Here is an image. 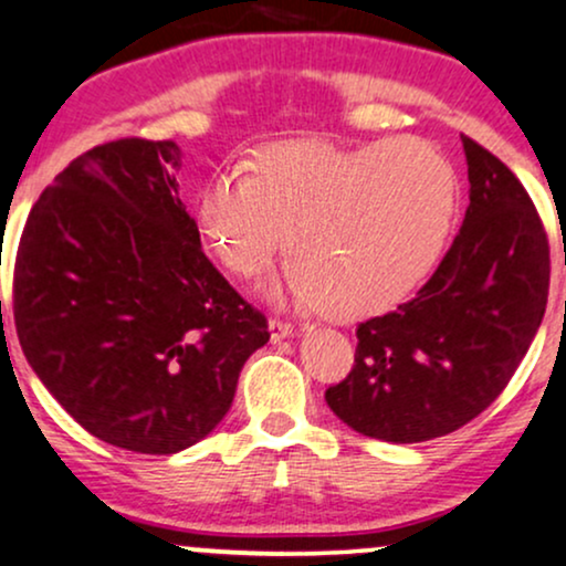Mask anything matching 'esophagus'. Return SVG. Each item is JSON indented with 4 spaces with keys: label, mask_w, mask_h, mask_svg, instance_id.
<instances>
[{
    "label": "esophagus",
    "mask_w": 566,
    "mask_h": 566,
    "mask_svg": "<svg viewBox=\"0 0 566 566\" xmlns=\"http://www.w3.org/2000/svg\"><path fill=\"white\" fill-rule=\"evenodd\" d=\"M269 333H271V340L279 343V340H284V337H290L292 333H295V324L282 322V319H269Z\"/></svg>",
    "instance_id": "34e87169"
}]
</instances>
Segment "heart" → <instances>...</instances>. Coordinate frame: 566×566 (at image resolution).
<instances>
[{"label":"heart","mask_w":566,"mask_h":566,"mask_svg":"<svg viewBox=\"0 0 566 566\" xmlns=\"http://www.w3.org/2000/svg\"><path fill=\"white\" fill-rule=\"evenodd\" d=\"M460 207L458 167L431 140L380 138L354 148L284 140L265 148L252 175H212L197 220L237 276L263 271L287 231L292 258L265 295L365 316L405 301L433 274Z\"/></svg>","instance_id":"obj_1"}]
</instances>
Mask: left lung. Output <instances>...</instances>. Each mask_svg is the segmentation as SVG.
<instances>
[{"label":"left lung","mask_w":566,"mask_h":566,"mask_svg":"<svg viewBox=\"0 0 566 566\" xmlns=\"http://www.w3.org/2000/svg\"><path fill=\"white\" fill-rule=\"evenodd\" d=\"M469 210L418 295L356 327L348 378L324 399L365 437L415 444L484 412L522 365L548 303V239L518 178L463 135Z\"/></svg>","instance_id":"8db88e82"}]
</instances>
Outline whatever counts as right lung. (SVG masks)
Masks as SVG:
<instances>
[{
    "instance_id": "add662e5",
    "label": "right lung",
    "mask_w": 566,
    "mask_h": 566,
    "mask_svg": "<svg viewBox=\"0 0 566 566\" xmlns=\"http://www.w3.org/2000/svg\"><path fill=\"white\" fill-rule=\"evenodd\" d=\"M178 167L172 140L76 157L31 207L12 279L36 378L84 431L143 454L205 439L271 337L201 252Z\"/></svg>"
}]
</instances>
